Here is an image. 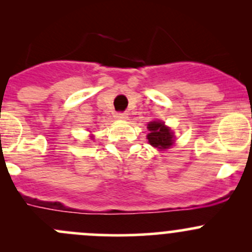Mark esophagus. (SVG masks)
<instances>
[{
	"instance_id": "1",
	"label": "esophagus",
	"mask_w": 252,
	"mask_h": 252,
	"mask_svg": "<svg viewBox=\"0 0 252 252\" xmlns=\"http://www.w3.org/2000/svg\"><path fill=\"white\" fill-rule=\"evenodd\" d=\"M126 117H128V114L126 112H117L116 113V118L118 119H126Z\"/></svg>"
}]
</instances>
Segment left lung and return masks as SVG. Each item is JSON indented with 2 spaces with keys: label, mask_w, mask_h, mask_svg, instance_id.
Returning <instances> with one entry per match:
<instances>
[{
  "label": "left lung",
  "mask_w": 252,
  "mask_h": 252,
  "mask_svg": "<svg viewBox=\"0 0 252 252\" xmlns=\"http://www.w3.org/2000/svg\"><path fill=\"white\" fill-rule=\"evenodd\" d=\"M147 129L150 133L147 134V140L154 147L157 149H168L173 144V134L171 129L167 128L162 122H150Z\"/></svg>",
  "instance_id": "left-lung-1"
}]
</instances>
